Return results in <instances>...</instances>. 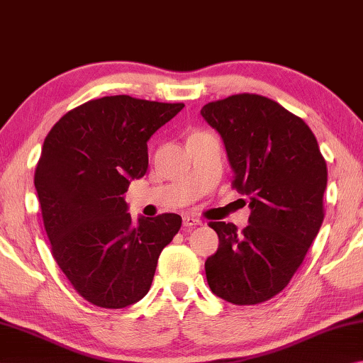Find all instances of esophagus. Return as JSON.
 <instances>
[{
	"label": "esophagus",
	"instance_id": "34e87169",
	"mask_svg": "<svg viewBox=\"0 0 363 363\" xmlns=\"http://www.w3.org/2000/svg\"><path fill=\"white\" fill-rule=\"evenodd\" d=\"M202 223V221L199 218H194V217H189V215H186V217H183V226L185 228H193V226H199Z\"/></svg>",
	"mask_w": 363,
	"mask_h": 363
}]
</instances>
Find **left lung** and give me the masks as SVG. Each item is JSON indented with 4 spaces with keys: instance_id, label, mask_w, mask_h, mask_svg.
<instances>
[{
    "instance_id": "left-lung-1",
    "label": "left lung",
    "mask_w": 363,
    "mask_h": 363,
    "mask_svg": "<svg viewBox=\"0 0 363 363\" xmlns=\"http://www.w3.org/2000/svg\"><path fill=\"white\" fill-rule=\"evenodd\" d=\"M201 114L223 138L233 188L252 208L240 233L233 223H208L220 245L206 262L207 284L228 303H264L290 284L320 230L325 159L309 125L263 95H231Z\"/></svg>"
}]
</instances>
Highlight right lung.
<instances>
[{
    "mask_svg": "<svg viewBox=\"0 0 363 363\" xmlns=\"http://www.w3.org/2000/svg\"><path fill=\"white\" fill-rule=\"evenodd\" d=\"M185 106L130 95L89 100L57 121L35 169L50 252L78 294L121 309L148 294L177 213L133 221L124 193L148 169V142Z\"/></svg>",
    "mask_w": 363,
    "mask_h": 363,
    "instance_id": "1",
    "label": "right lung"
}]
</instances>
